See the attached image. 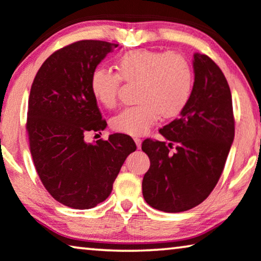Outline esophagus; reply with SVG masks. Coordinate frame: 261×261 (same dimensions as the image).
<instances>
[{
  "instance_id": "34e87169",
  "label": "esophagus",
  "mask_w": 261,
  "mask_h": 261,
  "mask_svg": "<svg viewBox=\"0 0 261 261\" xmlns=\"http://www.w3.org/2000/svg\"><path fill=\"white\" fill-rule=\"evenodd\" d=\"M134 139H135V142H136V145H137V148H138V149L141 148V145H142V139H141V137H135Z\"/></svg>"
}]
</instances>
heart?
<instances>
[{
  "instance_id": "1",
  "label": "heart",
  "mask_w": 261,
  "mask_h": 261,
  "mask_svg": "<svg viewBox=\"0 0 261 261\" xmlns=\"http://www.w3.org/2000/svg\"><path fill=\"white\" fill-rule=\"evenodd\" d=\"M117 71L99 66L92 72L90 86L93 97L111 109L118 101L122 80L139 83L138 104L125 108L112 118V129L120 134H145L161 115L164 118L179 115L192 98L193 69L181 54L131 50L118 59Z\"/></svg>"
}]
</instances>
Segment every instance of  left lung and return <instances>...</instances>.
Instances as JSON below:
<instances>
[{
  "label": "left lung",
  "mask_w": 261,
  "mask_h": 261,
  "mask_svg": "<svg viewBox=\"0 0 261 261\" xmlns=\"http://www.w3.org/2000/svg\"><path fill=\"white\" fill-rule=\"evenodd\" d=\"M194 73L188 105L160 129L168 142L146 138L142 143L150 159L143 196L166 213L189 211L207 199L222 174L236 132L232 94L221 69L208 56L195 53Z\"/></svg>",
  "instance_id": "1"
}]
</instances>
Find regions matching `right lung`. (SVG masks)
<instances>
[{"label":"right lung","mask_w":261,"mask_h":261,"mask_svg":"<svg viewBox=\"0 0 261 261\" xmlns=\"http://www.w3.org/2000/svg\"><path fill=\"white\" fill-rule=\"evenodd\" d=\"M116 47L99 40L62 47L46 59L32 84L25 129L33 162L47 192L69 208L90 209L108 199L124 161L137 149L124 134L95 144L84 138L106 126L90 82Z\"/></svg>","instance_id":"right-lung-1"}]
</instances>
